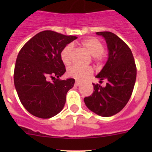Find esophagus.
<instances>
[{
  "mask_svg": "<svg viewBox=\"0 0 152 152\" xmlns=\"http://www.w3.org/2000/svg\"><path fill=\"white\" fill-rule=\"evenodd\" d=\"M80 80H76V81H75V85L76 86H79L80 84Z\"/></svg>",
  "mask_w": 152,
  "mask_h": 152,
  "instance_id": "esophagus-1",
  "label": "esophagus"
}]
</instances>
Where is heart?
<instances>
[{"instance_id":"b5f03b06","label":"heart","mask_w":152,"mask_h":152,"mask_svg":"<svg viewBox=\"0 0 152 152\" xmlns=\"http://www.w3.org/2000/svg\"><path fill=\"white\" fill-rule=\"evenodd\" d=\"M81 45L85 48L93 56L94 60L97 64H100L105 60V56L103 53L104 45L99 39L95 37H91L81 42ZM74 45L69 43L62 49L60 53L61 59L64 64H71L72 61ZM94 69L91 66H81L78 64H75L70 67L68 70V75L69 77H73L77 80H84L93 75Z\"/></svg>"}]
</instances>
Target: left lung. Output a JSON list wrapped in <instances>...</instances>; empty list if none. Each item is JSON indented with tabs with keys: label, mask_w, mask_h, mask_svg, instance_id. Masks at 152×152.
<instances>
[{
	"label": "left lung",
	"mask_w": 152,
	"mask_h": 152,
	"mask_svg": "<svg viewBox=\"0 0 152 152\" xmlns=\"http://www.w3.org/2000/svg\"><path fill=\"white\" fill-rule=\"evenodd\" d=\"M96 34L104 37L108 47V60L96 76L100 83L107 80V85L93 84L94 91L84 98V103L92 112L109 117L121 111L129 100L136 80V65L131 49L119 36L111 32Z\"/></svg>",
	"instance_id": "obj_1"
}]
</instances>
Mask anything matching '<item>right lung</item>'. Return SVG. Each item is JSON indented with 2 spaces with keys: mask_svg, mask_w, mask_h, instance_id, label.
<instances>
[{
  "mask_svg": "<svg viewBox=\"0 0 152 152\" xmlns=\"http://www.w3.org/2000/svg\"><path fill=\"white\" fill-rule=\"evenodd\" d=\"M77 38L45 30L35 35L19 52L13 73L14 85L21 103L33 116L49 119L64 107L75 79L59 78L66 72L60 53ZM50 78L53 80L49 81Z\"/></svg>",
  "mask_w": 152,
  "mask_h": 152,
  "instance_id": "1",
  "label": "right lung"
}]
</instances>
